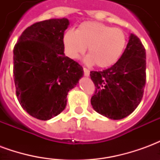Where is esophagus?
I'll list each match as a JSON object with an SVG mask.
<instances>
[{"mask_svg": "<svg viewBox=\"0 0 160 160\" xmlns=\"http://www.w3.org/2000/svg\"><path fill=\"white\" fill-rule=\"evenodd\" d=\"M83 71L84 74H85L86 76H89V74H90V71H89V69H87V68H83Z\"/></svg>", "mask_w": 160, "mask_h": 160, "instance_id": "1", "label": "esophagus"}]
</instances>
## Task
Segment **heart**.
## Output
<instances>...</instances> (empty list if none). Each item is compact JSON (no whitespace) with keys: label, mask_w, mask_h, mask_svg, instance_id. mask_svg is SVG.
I'll return each instance as SVG.
<instances>
[{"label":"heart","mask_w":160,"mask_h":160,"mask_svg":"<svg viewBox=\"0 0 160 160\" xmlns=\"http://www.w3.org/2000/svg\"><path fill=\"white\" fill-rule=\"evenodd\" d=\"M63 43L68 56L77 59L87 47V61L98 68H109L120 59L127 44L123 31L95 21L83 22L76 31H67Z\"/></svg>","instance_id":"b5f03b06"}]
</instances>
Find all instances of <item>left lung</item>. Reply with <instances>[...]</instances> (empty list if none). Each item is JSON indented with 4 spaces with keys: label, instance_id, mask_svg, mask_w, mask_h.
<instances>
[{
    "label": "left lung",
    "instance_id": "obj_1",
    "mask_svg": "<svg viewBox=\"0 0 160 160\" xmlns=\"http://www.w3.org/2000/svg\"><path fill=\"white\" fill-rule=\"evenodd\" d=\"M146 49L137 36L131 34L127 47L117 62L103 71H91L95 86L91 104L110 119L130 115L143 97L146 85Z\"/></svg>",
    "mask_w": 160,
    "mask_h": 160
}]
</instances>
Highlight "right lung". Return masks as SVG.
Masks as SVG:
<instances>
[{"label": "right lung", "mask_w": 160, "mask_h": 160, "mask_svg": "<svg viewBox=\"0 0 160 160\" xmlns=\"http://www.w3.org/2000/svg\"><path fill=\"white\" fill-rule=\"evenodd\" d=\"M67 19H51L28 26L13 48L16 96L25 111L39 120L59 115L67 95L83 75V68L64 55Z\"/></svg>", "instance_id": "right-lung-1"}]
</instances>
